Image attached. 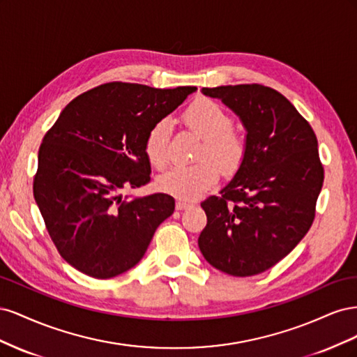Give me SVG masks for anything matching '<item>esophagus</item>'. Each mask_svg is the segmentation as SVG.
I'll return each mask as SVG.
<instances>
[{
  "label": "esophagus",
  "instance_id": "1",
  "mask_svg": "<svg viewBox=\"0 0 357 357\" xmlns=\"http://www.w3.org/2000/svg\"><path fill=\"white\" fill-rule=\"evenodd\" d=\"M190 202H186V201H183V199H177V202H176V208L177 210H186V208H189L190 207Z\"/></svg>",
  "mask_w": 357,
  "mask_h": 357
}]
</instances>
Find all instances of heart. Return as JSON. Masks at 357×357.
Masks as SVG:
<instances>
[{"instance_id":"1","label":"heart","mask_w":357,"mask_h":357,"mask_svg":"<svg viewBox=\"0 0 357 357\" xmlns=\"http://www.w3.org/2000/svg\"><path fill=\"white\" fill-rule=\"evenodd\" d=\"M183 121L202 138L198 158L192 165H174L158 177L160 190L181 199L199 197L211 188L219 177V168L232 172L241 165L247 144L244 137L235 131L228 112L211 100H198L183 113ZM171 125L167 119L158 121L149 129L144 142L146 156L156 168H164L168 162V139ZM213 157L215 160H208Z\"/></svg>"}]
</instances>
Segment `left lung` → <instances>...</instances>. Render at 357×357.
<instances>
[{"instance_id": "obj_1", "label": "left lung", "mask_w": 357, "mask_h": 357, "mask_svg": "<svg viewBox=\"0 0 357 357\" xmlns=\"http://www.w3.org/2000/svg\"><path fill=\"white\" fill-rule=\"evenodd\" d=\"M240 117L245 156L234 178L201 207L198 245L211 266L235 277L261 274L286 257L311 228L323 186L317 138L275 89L262 84L202 88Z\"/></svg>"}]
</instances>
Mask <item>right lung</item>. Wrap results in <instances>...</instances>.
<instances>
[{
	"mask_svg": "<svg viewBox=\"0 0 357 357\" xmlns=\"http://www.w3.org/2000/svg\"><path fill=\"white\" fill-rule=\"evenodd\" d=\"M195 91L105 83L74 98L46 132L34 198L59 255L80 273L112 278L131 269L174 213L167 193L128 201L119 192L150 181L149 129Z\"/></svg>",
	"mask_w": 357,
	"mask_h": 357,
	"instance_id": "obj_1",
	"label": "right lung"
}]
</instances>
